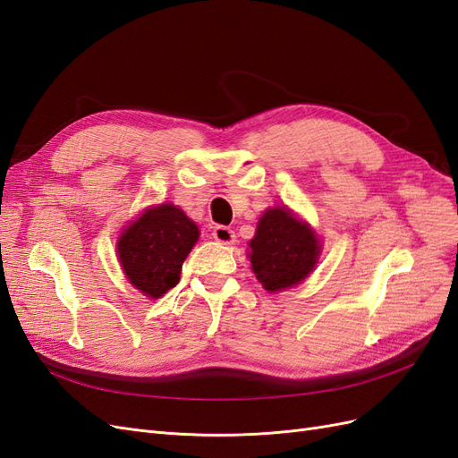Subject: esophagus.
Masks as SVG:
<instances>
[{"label": "esophagus", "mask_w": 458, "mask_h": 458, "mask_svg": "<svg viewBox=\"0 0 458 458\" xmlns=\"http://www.w3.org/2000/svg\"><path fill=\"white\" fill-rule=\"evenodd\" d=\"M214 241L221 242V244H233L234 242V231L225 227V225H216L212 231Z\"/></svg>", "instance_id": "1"}]
</instances>
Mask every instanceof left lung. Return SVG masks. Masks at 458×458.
Instances as JSON below:
<instances>
[{
  "label": "left lung",
  "mask_w": 458,
  "mask_h": 458,
  "mask_svg": "<svg viewBox=\"0 0 458 458\" xmlns=\"http://www.w3.org/2000/svg\"><path fill=\"white\" fill-rule=\"evenodd\" d=\"M248 246L256 279L269 293L300 284L313 271L321 254L315 231L281 206L263 212Z\"/></svg>",
  "instance_id": "left-lung-1"
}]
</instances>
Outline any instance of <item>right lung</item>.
<instances>
[{"mask_svg":"<svg viewBox=\"0 0 458 458\" xmlns=\"http://www.w3.org/2000/svg\"><path fill=\"white\" fill-rule=\"evenodd\" d=\"M199 227L170 202L150 206L118 239V259L126 279L157 300L179 283L183 261L199 241Z\"/></svg>","mask_w":458,"mask_h":458,"instance_id":"obj_1","label":"right lung"}]
</instances>
